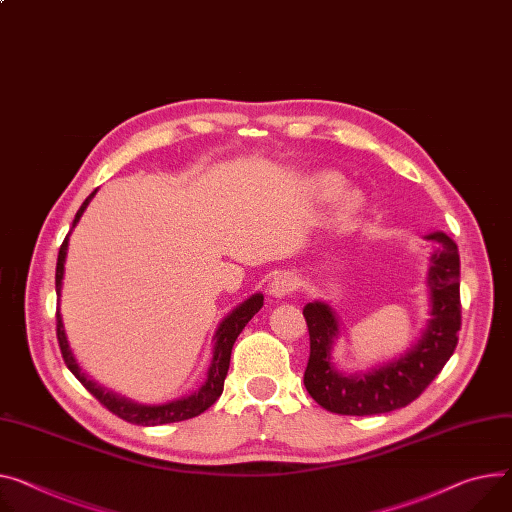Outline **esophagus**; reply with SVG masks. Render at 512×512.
Masks as SVG:
<instances>
[{
	"mask_svg": "<svg viewBox=\"0 0 512 512\" xmlns=\"http://www.w3.org/2000/svg\"><path fill=\"white\" fill-rule=\"evenodd\" d=\"M297 287V277L293 272H279L274 274V279L268 285V293L274 299H285L287 295H291Z\"/></svg>",
	"mask_w": 512,
	"mask_h": 512,
	"instance_id": "34e87169",
	"label": "esophagus"
}]
</instances>
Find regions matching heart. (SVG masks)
I'll use <instances>...</instances> for the list:
<instances>
[{
  "mask_svg": "<svg viewBox=\"0 0 512 512\" xmlns=\"http://www.w3.org/2000/svg\"><path fill=\"white\" fill-rule=\"evenodd\" d=\"M316 188H318V192L322 196H334L340 190V184L334 178H330V176H320L316 180ZM355 211H357V201L352 199V196H346V199H342V203H340V213L342 215L348 217V215H352Z\"/></svg>",
  "mask_w": 512,
  "mask_h": 512,
  "instance_id": "b5f03b06",
  "label": "heart"
}]
</instances>
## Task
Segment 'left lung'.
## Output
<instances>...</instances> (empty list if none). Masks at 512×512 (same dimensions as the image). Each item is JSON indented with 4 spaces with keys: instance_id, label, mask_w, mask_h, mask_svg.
I'll return each instance as SVG.
<instances>
[{
    "instance_id": "left-lung-1",
    "label": "left lung",
    "mask_w": 512,
    "mask_h": 512,
    "mask_svg": "<svg viewBox=\"0 0 512 512\" xmlns=\"http://www.w3.org/2000/svg\"><path fill=\"white\" fill-rule=\"evenodd\" d=\"M437 248L428 258V320L420 338L400 357L359 373H342L332 350L342 334L338 313L326 301L303 307L309 328V363L303 383L322 408L346 416H371L408 406L435 379L457 346L461 328L459 252L443 231L424 235Z\"/></svg>"
}]
</instances>
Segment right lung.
Wrapping results in <instances>:
<instances>
[{"label": "right lung", "mask_w": 512, "mask_h": 512, "mask_svg": "<svg viewBox=\"0 0 512 512\" xmlns=\"http://www.w3.org/2000/svg\"><path fill=\"white\" fill-rule=\"evenodd\" d=\"M98 188L88 196V199L82 203L80 211L75 213V219L71 223V229L67 233V238L63 240L61 248H59V256H57V272H55V287H57V297L61 303V289H63V274H65V260H67V248H69V235L73 231V227L80 223L84 211L88 209V205L92 203V199L96 196ZM264 305V295L262 293H254L252 297H248L246 301H242L240 305H235L227 316L219 322L215 334H213V348H211V363L207 369V379L205 383L188 393V396H182L178 400L166 402V404H139L131 398L121 396V393L110 391L104 385H100L98 381H94L82 367L80 363L75 361L73 350L69 346L67 334H65V326H63V316L61 309H57V338H59V346H61V355L63 361L67 365V369L77 377L92 396L106 406L112 414H116L119 418L131 422V424H141V426H157V424H170V422H180V420H188L203 414L207 408H211L217 398L221 396L223 391V381L229 369V359H231V348L235 338L240 336V332L246 328V324L256 316L260 311V307Z\"/></svg>", "instance_id": "add662e5"}]
</instances>
